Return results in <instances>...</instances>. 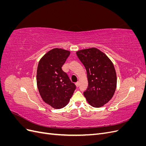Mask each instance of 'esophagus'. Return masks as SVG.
Returning <instances> with one entry per match:
<instances>
[{
	"label": "esophagus",
	"instance_id": "1",
	"mask_svg": "<svg viewBox=\"0 0 146 146\" xmlns=\"http://www.w3.org/2000/svg\"><path fill=\"white\" fill-rule=\"evenodd\" d=\"M76 85L77 88L79 87V85H80V84H79V82H77V83H76Z\"/></svg>",
	"mask_w": 146,
	"mask_h": 146
}]
</instances>
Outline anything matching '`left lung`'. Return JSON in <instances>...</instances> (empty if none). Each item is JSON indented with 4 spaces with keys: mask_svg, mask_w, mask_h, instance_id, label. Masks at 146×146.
<instances>
[{
    "mask_svg": "<svg viewBox=\"0 0 146 146\" xmlns=\"http://www.w3.org/2000/svg\"><path fill=\"white\" fill-rule=\"evenodd\" d=\"M76 54L87 72L88 86L84 96L92 107H102L113 98L116 90L117 79L113 64L96 48L80 50Z\"/></svg>",
    "mask_w": 146,
    "mask_h": 146,
    "instance_id": "1",
    "label": "left lung"
}]
</instances>
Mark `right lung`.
Returning <instances> with one entry per match:
<instances>
[{"instance_id":"1","label":"right lung","mask_w":146,"mask_h":146,"mask_svg":"<svg viewBox=\"0 0 146 146\" xmlns=\"http://www.w3.org/2000/svg\"><path fill=\"white\" fill-rule=\"evenodd\" d=\"M69 55L68 50L55 48L44 55L38 63L39 92L44 102L55 109L64 107L76 88L61 68Z\"/></svg>"}]
</instances>
